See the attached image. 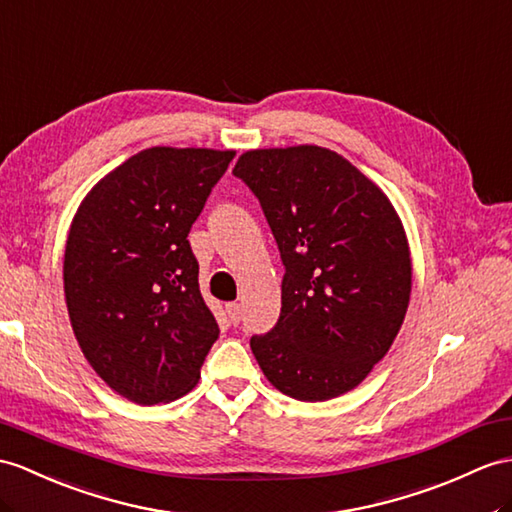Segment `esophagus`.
<instances>
[{
    "mask_svg": "<svg viewBox=\"0 0 512 512\" xmlns=\"http://www.w3.org/2000/svg\"><path fill=\"white\" fill-rule=\"evenodd\" d=\"M226 313H228V319H230V323H239V319H241V306L236 304V302H230V304H226Z\"/></svg>",
    "mask_w": 512,
    "mask_h": 512,
    "instance_id": "1",
    "label": "esophagus"
}]
</instances>
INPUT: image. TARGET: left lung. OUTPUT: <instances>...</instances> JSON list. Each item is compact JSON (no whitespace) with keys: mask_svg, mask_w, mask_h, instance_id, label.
<instances>
[{"mask_svg":"<svg viewBox=\"0 0 512 512\" xmlns=\"http://www.w3.org/2000/svg\"><path fill=\"white\" fill-rule=\"evenodd\" d=\"M234 176L258 197L286 269L276 328L249 341L265 378L302 402L356 389L391 350L413 289L391 199L319 145L249 149Z\"/></svg>","mask_w":512,"mask_h":512,"instance_id":"8db88e82","label":"left lung"}]
</instances>
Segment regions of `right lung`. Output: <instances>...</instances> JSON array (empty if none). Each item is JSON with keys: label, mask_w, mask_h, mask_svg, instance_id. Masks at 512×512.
<instances>
[{"label": "right lung", "mask_w": 512, "mask_h": 512, "mask_svg": "<svg viewBox=\"0 0 512 512\" xmlns=\"http://www.w3.org/2000/svg\"><path fill=\"white\" fill-rule=\"evenodd\" d=\"M234 154L143 149L73 215L62 265L71 328L97 376L134 404L189 393L219 336L189 232Z\"/></svg>", "instance_id": "right-lung-1"}]
</instances>
